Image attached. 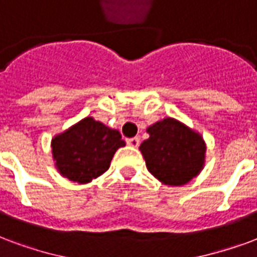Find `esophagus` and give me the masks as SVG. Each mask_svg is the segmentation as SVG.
Here are the masks:
<instances>
[{
	"mask_svg": "<svg viewBox=\"0 0 257 257\" xmlns=\"http://www.w3.org/2000/svg\"><path fill=\"white\" fill-rule=\"evenodd\" d=\"M128 146H133V148H138L140 146V138L138 137H134V138H128L126 141Z\"/></svg>",
	"mask_w": 257,
	"mask_h": 257,
	"instance_id": "obj_1",
	"label": "esophagus"
}]
</instances>
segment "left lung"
<instances>
[{"label": "left lung", "mask_w": 257, "mask_h": 257, "mask_svg": "<svg viewBox=\"0 0 257 257\" xmlns=\"http://www.w3.org/2000/svg\"><path fill=\"white\" fill-rule=\"evenodd\" d=\"M146 131L149 138L140 150L156 179L167 186H183L199 175L206 153L200 134L173 117L156 121Z\"/></svg>", "instance_id": "8db88e82"}]
</instances>
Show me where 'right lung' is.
Masks as SVG:
<instances>
[{
  "mask_svg": "<svg viewBox=\"0 0 257 257\" xmlns=\"http://www.w3.org/2000/svg\"><path fill=\"white\" fill-rule=\"evenodd\" d=\"M124 145L119 131L88 116L54 137L51 149L58 172L85 184L103 175L115 152Z\"/></svg>",
  "mask_w": 257,
  "mask_h": 257,
  "instance_id": "add662e5",
  "label": "right lung"
}]
</instances>
